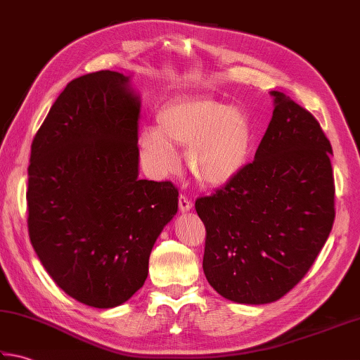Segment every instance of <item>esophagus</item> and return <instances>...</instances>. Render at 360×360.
<instances>
[{
  "label": "esophagus",
  "mask_w": 360,
  "mask_h": 360,
  "mask_svg": "<svg viewBox=\"0 0 360 360\" xmlns=\"http://www.w3.org/2000/svg\"><path fill=\"white\" fill-rule=\"evenodd\" d=\"M179 207H180V210H181L183 213L189 212V210H191V207H193V202H191V199H188L185 194H180V198H179Z\"/></svg>",
  "instance_id": "obj_1"
}]
</instances>
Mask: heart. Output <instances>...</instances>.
<instances>
[{
	"label": "heart",
	"mask_w": 360,
	"mask_h": 360,
	"mask_svg": "<svg viewBox=\"0 0 360 360\" xmlns=\"http://www.w3.org/2000/svg\"><path fill=\"white\" fill-rule=\"evenodd\" d=\"M138 136L141 160L150 174L162 177L179 165L177 146H186L185 160L193 177L207 186H221L248 165L254 146V125L236 106L212 97H181L157 114Z\"/></svg>",
	"instance_id": "obj_1"
}]
</instances>
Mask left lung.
<instances>
[{
	"label": "left lung",
	"instance_id": "8db88e82",
	"mask_svg": "<svg viewBox=\"0 0 360 360\" xmlns=\"http://www.w3.org/2000/svg\"><path fill=\"white\" fill-rule=\"evenodd\" d=\"M274 111L252 162L195 200L205 226L203 273L240 304L281 300L307 274L335 218L332 147L318 120L273 91Z\"/></svg>",
	"mask_w": 360,
	"mask_h": 360
}]
</instances>
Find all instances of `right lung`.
<instances>
[{
  "label": "right lung",
  "instance_id": "1",
  "mask_svg": "<svg viewBox=\"0 0 360 360\" xmlns=\"http://www.w3.org/2000/svg\"><path fill=\"white\" fill-rule=\"evenodd\" d=\"M139 105L122 73L83 75L31 146V244L58 287L91 307L120 306L144 285L153 244L179 208L174 183L138 179Z\"/></svg>",
  "mask_w": 360,
  "mask_h": 360
}]
</instances>
